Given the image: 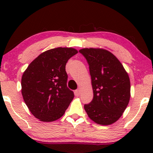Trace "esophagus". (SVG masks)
I'll return each instance as SVG.
<instances>
[{"mask_svg":"<svg viewBox=\"0 0 153 153\" xmlns=\"http://www.w3.org/2000/svg\"><path fill=\"white\" fill-rule=\"evenodd\" d=\"M80 93H81V91L79 89L74 91V95L75 96H76V97H79V96L80 95Z\"/></svg>","mask_w":153,"mask_h":153,"instance_id":"34e87169","label":"esophagus"}]
</instances>
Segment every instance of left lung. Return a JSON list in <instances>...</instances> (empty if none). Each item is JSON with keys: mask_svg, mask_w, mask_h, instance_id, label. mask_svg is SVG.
<instances>
[{"mask_svg": "<svg viewBox=\"0 0 153 153\" xmlns=\"http://www.w3.org/2000/svg\"><path fill=\"white\" fill-rule=\"evenodd\" d=\"M86 58L91 76L93 99L84 109L93 122L109 125L122 116L130 99L128 73L118 58L102 48L79 50Z\"/></svg>", "mask_w": 153, "mask_h": 153, "instance_id": "left-lung-1", "label": "left lung"}]
</instances>
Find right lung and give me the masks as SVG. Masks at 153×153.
<instances>
[{"label": "right lung", "instance_id": "add662e5", "mask_svg": "<svg viewBox=\"0 0 153 153\" xmlns=\"http://www.w3.org/2000/svg\"><path fill=\"white\" fill-rule=\"evenodd\" d=\"M78 51L71 47L47 50L24 71L22 94L31 114L42 122H53L63 116L74 98L67 87L65 65Z\"/></svg>", "mask_w": 153, "mask_h": 153}]
</instances>
